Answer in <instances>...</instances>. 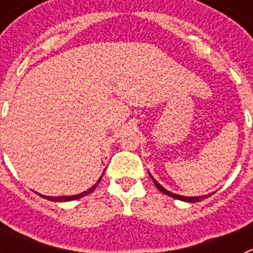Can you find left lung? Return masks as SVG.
<instances>
[{"mask_svg": "<svg viewBox=\"0 0 253 253\" xmlns=\"http://www.w3.org/2000/svg\"><path fill=\"white\" fill-rule=\"evenodd\" d=\"M151 178H152V180H154L155 185H156V188H158L159 190H160V192H162V193H164V194H167V196H169V197H173V198H176V200L185 201V202H200V201L205 200V198H208V197H209V196H198V197H184V196H180V194H174V193H170V192H168V190H167L166 188H163L162 185L159 184L158 181L155 180V178H154V177H152V176H151ZM210 196H211V194H210Z\"/></svg>", "mask_w": 253, "mask_h": 253, "instance_id": "left-lung-1", "label": "left lung"}]
</instances>
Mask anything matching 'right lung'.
Masks as SVG:
<instances>
[{"label": "right lung", "mask_w": 253, "mask_h": 253, "mask_svg": "<svg viewBox=\"0 0 253 253\" xmlns=\"http://www.w3.org/2000/svg\"><path fill=\"white\" fill-rule=\"evenodd\" d=\"M99 181H101V177L98 178V181L95 182L93 186H91L90 189H87L86 192H83L80 193V194H76V196H60V197H47V196H39L43 197V198H45V200H49V201H53V202H67V201H73V200H79V198H81V197L86 196V194H89V193H91L93 190H94L95 188H97V185L99 184Z\"/></svg>", "instance_id": "1"}]
</instances>
